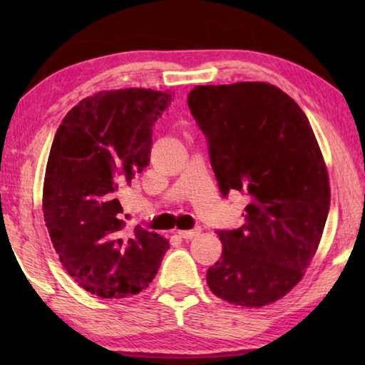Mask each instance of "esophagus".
I'll list each match as a JSON object with an SVG mask.
<instances>
[{
    "label": "esophagus",
    "instance_id": "esophagus-1",
    "mask_svg": "<svg viewBox=\"0 0 365 365\" xmlns=\"http://www.w3.org/2000/svg\"><path fill=\"white\" fill-rule=\"evenodd\" d=\"M200 232H201L200 227L193 228V230H178V237L183 238V240H191V238L197 237V235H200Z\"/></svg>",
    "mask_w": 365,
    "mask_h": 365
}]
</instances>
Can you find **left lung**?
<instances>
[{"label":"left lung","mask_w":365,"mask_h":365,"mask_svg":"<svg viewBox=\"0 0 365 365\" xmlns=\"http://www.w3.org/2000/svg\"><path fill=\"white\" fill-rule=\"evenodd\" d=\"M188 108L222 196L248 197L245 224L215 230L224 250L207 285L232 304H270L302 279L329 215V175L311 123L294 100L261 82L195 86Z\"/></svg>","instance_id":"left-lung-1"}]
</instances>
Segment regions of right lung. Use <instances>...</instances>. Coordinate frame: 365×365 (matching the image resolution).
<instances>
[{
  "mask_svg": "<svg viewBox=\"0 0 365 365\" xmlns=\"http://www.w3.org/2000/svg\"><path fill=\"white\" fill-rule=\"evenodd\" d=\"M172 95L151 88L100 91L66 114L49 151L43 214L64 269L100 298L148 288L170 246L127 230L120 191L150 164L153 130Z\"/></svg>",
  "mask_w": 365,
  "mask_h": 365,
  "instance_id": "right-lung-1",
  "label": "right lung"
}]
</instances>
